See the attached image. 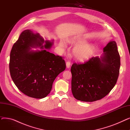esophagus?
Returning a JSON list of instances; mask_svg holds the SVG:
<instances>
[{"instance_id": "1", "label": "esophagus", "mask_w": 130, "mask_h": 130, "mask_svg": "<svg viewBox=\"0 0 130 130\" xmlns=\"http://www.w3.org/2000/svg\"><path fill=\"white\" fill-rule=\"evenodd\" d=\"M71 66V61H67L66 62V67L67 68H70Z\"/></svg>"}]
</instances>
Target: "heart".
I'll use <instances>...</instances> for the list:
<instances>
[{"instance_id": "heart-1", "label": "heart", "mask_w": 130, "mask_h": 130, "mask_svg": "<svg viewBox=\"0 0 130 130\" xmlns=\"http://www.w3.org/2000/svg\"><path fill=\"white\" fill-rule=\"evenodd\" d=\"M71 43L73 44H77L79 45H84L85 44V41L83 40H78L75 41L72 40ZM59 46L61 48H64L65 47L64 43L63 42H61L59 44ZM92 47L90 45H85L83 46H78L76 47L74 50V53L75 56L79 59L84 60L88 58L92 53Z\"/></svg>"}]
</instances>
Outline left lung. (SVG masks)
<instances>
[{
  "label": "left lung",
  "mask_w": 130,
  "mask_h": 130,
  "mask_svg": "<svg viewBox=\"0 0 130 130\" xmlns=\"http://www.w3.org/2000/svg\"><path fill=\"white\" fill-rule=\"evenodd\" d=\"M103 57H92L71 67L72 92L76 100L94 102L104 98L115 85L119 75L120 56L114 41L103 48Z\"/></svg>",
  "instance_id": "left-lung-1"
}]
</instances>
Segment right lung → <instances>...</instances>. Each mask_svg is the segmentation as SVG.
I'll list each match as a JSON object with an SVG mask.
<instances>
[{
    "mask_svg": "<svg viewBox=\"0 0 130 130\" xmlns=\"http://www.w3.org/2000/svg\"><path fill=\"white\" fill-rule=\"evenodd\" d=\"M44 39L30 30L22 32L13 44L10 54L9 71L17 87L27 96L42 99L52 90L53 82L66 69L63 57L47 50L29 51L30 47L41 46ZM44 47L49 49L53 43L45 41Z\"/></svg>",
    "mask_w": 130,
    "mask_h": 130,
    "instance_id": "1",
    "label": "right lung"
}]
</instances>
